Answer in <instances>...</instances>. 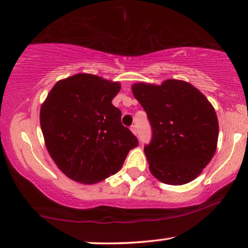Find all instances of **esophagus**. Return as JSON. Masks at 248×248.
I'll list each match as a JSON object with an SVG mask.
<instances>
[{"label":"esophagus","mask_w":248,"mask_h":248,"mask_svg":"<svg viewBox=\"0 0 248 248\" xmlns=\"http://www.w3.org/2000/svg\"><path fill=\"white\" fill-rule=\"evenodd\" d=\"M130 130L132 131V134H134V135H137V134H138V130H137V127H136L135 124H132V125H131V127H130Z\"/></svg>","instance_id":"34e87169"}]
</instances>
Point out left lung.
I'll use <instances>...</instances> for the list:
<instances>
[{
    "label": "left lung",
    "mask_w": 248,
    "mask_h": 248,
    "mask_svg": "<svg viewBox=\"0 0 248 248\" xmlns=\"http://www.w3.org/2000/svg\"><path fill=\"white\" fill-rule=\"evenodd\" d=\"M132 93L151 125L145 146L150 172L161 183L184 185L201 175L216 151L218 119L198 89L169 79L160 86L135 83Z\"/></svg>",
    "instance_id": "left-lung-1"
}]
</instances>
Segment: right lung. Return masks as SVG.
<instances>
[{
	"label": "right lung",
	"instance_id": "1",
	"mask_svg": "<svg viewBox=\"0 0 248 248\" xmlns=\"http://www.w3.org/2000/svg\"><path fill=\"white\" fill-rule=\"evenodd\" d=\"M120 83L78 73L55 83L43 102L40 124L46 149L69 178L95 184L120 170L138 139L112 105Z\"/></svg>",
	"mask_w": 248,
	"mask_h": 248
}]
</instances>
